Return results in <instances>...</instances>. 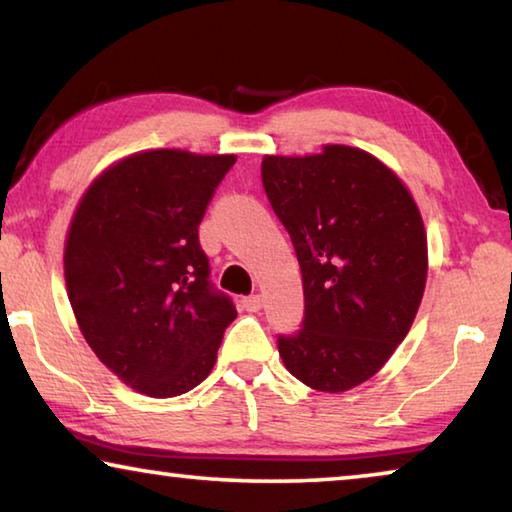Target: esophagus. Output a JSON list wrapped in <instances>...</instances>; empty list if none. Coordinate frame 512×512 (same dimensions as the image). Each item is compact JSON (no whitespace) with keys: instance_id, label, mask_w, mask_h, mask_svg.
<instances>
[{"instance_id":"esophagus-1","label":"esophagus","mask_w":512,"mask_h":512,"mask_svg":"<svg viewBox=\"0 0 512 512\" xmlns=\"http://www.w3.org/2000/svg\"><path fill=\"white\" fill-rule=\"evenodd\" d=\"M241 305H244V309L250 311V314H255V311L264 307V298L262 296H248V298L241 300Z\"/></svg>"}]
</instances>
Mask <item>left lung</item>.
Wrapping results in <instances>:
<instances>
[{
	"instance_id": "obj_1",
	"label": "left lung",
	"mask_w": 512,
	"mask_h": 512,
	"mask_svg": "<svg viewBox=\"0 0 512 512\" xmlns=\"http://www.w3.org/2000/svg\"><path fill=\"white\" fill-rule=\"evenodd\" d=\"M262 183L296 248L302 329L277 336L293 377L343 393L391 359L427 284V232L409 189L375 155L327 144L264 155Z\"/></svg>"
}]
</instances>
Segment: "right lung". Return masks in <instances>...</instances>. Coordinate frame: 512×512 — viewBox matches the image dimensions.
<instances>
[{
	"label": "right lung",
	"mask_w": 512,
	"mask_h": 512,
	"mask_svg": "<svg viewBox=\"0 0 512 512\" xmlns=\"http://www.w3.org/2000/svg\"><path fill=\"white\" fill-rule=\"evenodd\" d=\"M235 155L133 153L83 194L65 241L76 323L103 366L149 397L210 375L237 309L210 282L198 225Z\"/></svg>",
	"instance_id": "right-lung-1"
}]
</instances>
